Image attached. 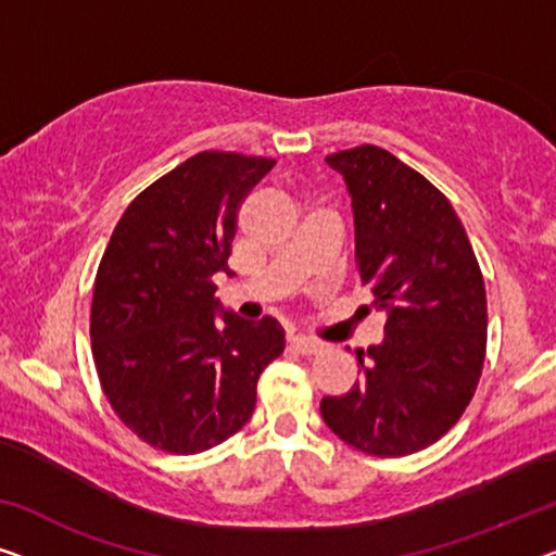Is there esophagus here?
Segmentation results:
<instances>
[{
  "label": "esophagus",
  "mask_w": 556,
  "mask_h": 556,
  "mask_svg": "<svg viewBox=\"0 0 556 556\" xmlns=\"http://www.w3.org/2000/svg\"><path fill=\"white\" fill-rule=\"evenodd\" d=\"M289 344H292L300 354H317L321 350V342H317V339H312V337H302V334L289 337Z\"/></svg>",
  "instance_id": "1"
}]
</instances>
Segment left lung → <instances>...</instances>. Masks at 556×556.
I'll return each mask as SVG.
<instances>
[{"instance_id": "obj_1", "label": "left lung", "mask_w": 556, "mask_h": 556, "mask_svg": "<svg viewBox=\"0 0 556 556\" xmlns=\"http://www.w3.org/2000/svg\"><path fill=\"white\" fill-rule=\"evenodd\" d=\"M354 212L357 269L387 314L364 377L319 404L354 450L404 457L434 444L471 402L486 352V292L457 212L432 181L375 144L329 154Z\"/></svg>"}]
</instances>
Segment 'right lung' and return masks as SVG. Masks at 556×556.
I'll use <instances>...</instances> for the list:
<instances>
[{
    "label": "right lung",
    "mask_w": 556,
    "mask_h": 556,
    "mask_svg": "<svg viewBox=\"0 0 556 556\" xmlns=\"http://www.w3.org/2000/svg\"><path fill=\"white\" fill-rule=\"evenodd\" d=\"M271 167L237 152L189 156L135 197L99 262L89 321L99 382L154 450L199 454L237 434L256 379L285 352L277 319H214L212 277L229 271L239 206Z\"/></svg>",
    "instance_id": "obj_1"
}]
</instances>
